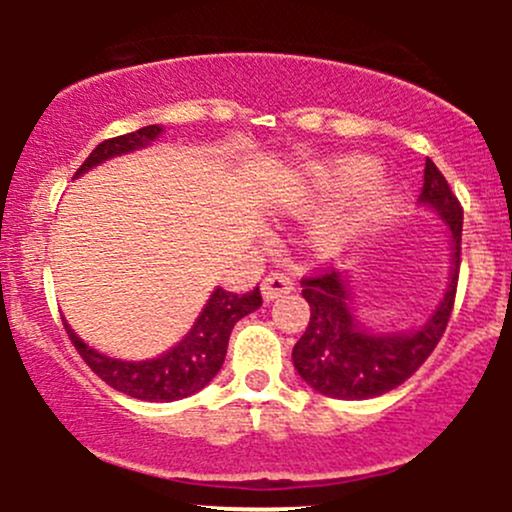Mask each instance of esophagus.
Wrapping results in <instances>:
<instances>
[{"mask_svg":"<svg viewBox=\"0 0 512 512\" xmlns=\"http://www.w3.org/2000/svg\"><path fill=\"white\" fill-rule=\"evenodd\" d=\"M292 289H294L292 277L285 275V272H270V275L262 280V297H265L267 302H272V299H280L282 294L292 292Z\"/></svg>","mask_w":512,"mask_h":512,"instance_id":"obj_1","label":"esophagus"}]
</instances>
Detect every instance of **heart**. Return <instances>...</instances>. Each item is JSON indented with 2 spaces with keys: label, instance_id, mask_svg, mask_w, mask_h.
Listing matches in <instances>:
<instances>
[{
  "label": "heart",
  "instance_id": "heart-1",
  "mask_svg": "<svg viewBox=\"0 0 512 512\" xmlns=\"http://www.w3.org/2000/svg\"><path fill=\"white\" fill-rule=\"evenodd\" d=\"M376 178V165L366 158H344L337 163L319 165L309 175V183L317 193L322 195H344L349 190L364 189L356 193V198L349 205H344L327 225H322L319 230V240L324 245H337L344 242L347 237L356 235L359 230H364L366 225L376 223V220L384 215V210L389 208V190L384 185H376L371 180Z\"/></svg>",
  "mask_w": 512,
  "mask_h": 512
}]
</instances>
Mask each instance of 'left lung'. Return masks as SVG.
<instances>
[{
  "label": "left lung",
  "instance_id": "obj_1",
  "mask_svg": "<svg viewBox=\"0 0 512 512\" xmlns=\"http://www.w3.org/2000/svg\"><path fill=\"white\" fill-rule=\"evenodd\" d=\"M421 203L441 213L451 227L453 270L446 297L431 319L411 334H371L359 327L349 302L347 280L334 267L302 277V297L309 304V324L292 349L294 369L314 391L332 399H371L404 384L421 369L451 319L461 270L463 208L448 180L426 158Z\"/></svg>",
  "mask_w": 512,
  "mask_h": 512
}]
</instances>
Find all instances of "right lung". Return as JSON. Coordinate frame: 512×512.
I'll use <instances>...</instances> for the list:
<instances>
[{
	"label": "right lung",
	"instance_id": "right-lung-1",
	"mask_svg": "<svg viewBox=\"0 0 512 512\" xmlns=\"http://www.w3.org/2000/svg\"><path fill=\"white\" fill-rule=\"evenodd\" d=\"M160 131H163L160 126H146L138 128V131L133 133H123V136L108 138V141L98 143L94 151H91V156L81 163L79 170H76V175L86 173V170H91L94 165L103 163V160L148 146L151 141H156ZM260 304V287L250 289V292L245 294L227 292L223 287L215 289L213 297L205 304L203 314L198 317V322H195L193 329L188 332V337H185L178 347L170 349L168 354L151 361L111 359V356H103L94 352L91 347H86V344L71 332L66 322L64 329L66 334H69L71 344L76 347V352L81 354V359H84L98 379L106 381L111 389L141 401H178L195 394V391H200L205 384L213 381V376L218 374L220 366H223L225 361L227 339H230L232 327H235L242 317L255 312Z\"/></svg>",
	"mask_w": 512,
	"mask_h": 512
}]
</instances>
